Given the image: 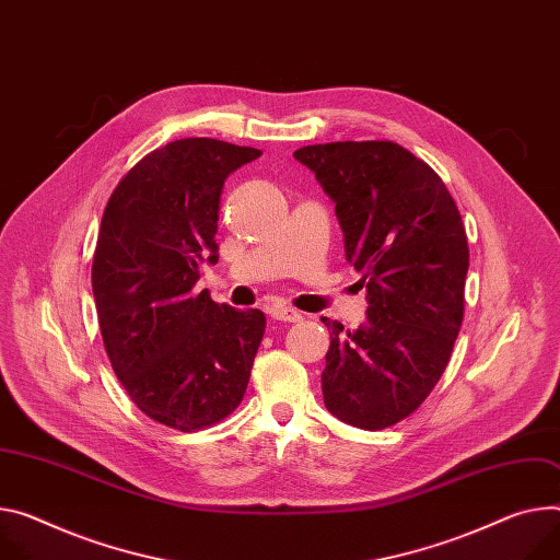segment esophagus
Listing matches in <instances>:
<instances>
[{
    "instance_id": "1",
    "label": "esophagus",
    "mask_w": 560,
    "mask_h": 560,
    "mask_svg": "<svg viewBox=\"0 0 560 560\" xmlns=\"http://www.w3.org/2000/svg\"><path fill=\"white\" fill-rule=\"evenodd\" d=\"M270 315H272V319H277V322H288V324H296V322L303 319L301 313H296L294 308H288V306H275V308L270 311Z\"/></svg>"
}]
</instances>
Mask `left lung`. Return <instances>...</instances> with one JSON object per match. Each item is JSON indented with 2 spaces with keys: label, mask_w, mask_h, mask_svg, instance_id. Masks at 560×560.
Listing matches in <instances>:
<instances>
[{
  "label": "left lung",
  "mask_w": 560,
  "mask_h": 560,
  "mask_svg": "<svg viewBox=\"0 0 560 560\" xmlns=\"http://www.w3.org/2000/svg\"><path fill=\"white\" fill-rule=\"evenodd\" d=\"M335 202L346 261L362 275L366 322L326 324V409L380 431L409 418L442 377L465 317L469 245L442 178L390 140L294 151Z\"/></svg>",
  "instance_id": "8db88e82"
}]
</instances>
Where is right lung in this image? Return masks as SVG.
I'll return each instance as SVG.
<instances>
[{
    "mask_svg": "<svg viewBox=\"0 0 560 560\" xmlns=\"http://www.w3.org/2000/svg\"><path fill=\"white\" fill-rule=\"evenodd\" d=\"M259 156L214 138L174 140L125 174L100 223L91 285L114 373L144 416L185 433L236 409L266 332L261 311L194 292L200 264L219 261L225 178Z\"/></svg>",
    "mask_w": 560,
    "mask_h": 560,
    "instance_id": "obj_1",
    "label": "right lung"
}]
</instances>
